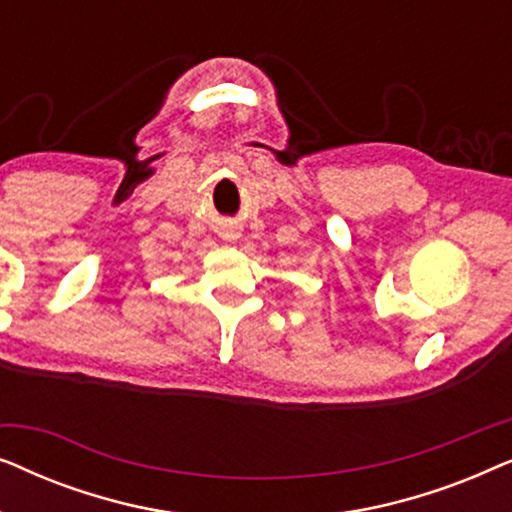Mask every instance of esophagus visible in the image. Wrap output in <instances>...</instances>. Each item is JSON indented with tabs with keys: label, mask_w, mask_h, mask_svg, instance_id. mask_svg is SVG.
Listing matches in <instances>:
<instances>
[{
	"label": "esophagus",
	"mask_w": 512,
	"mask_h": 512,
	"mask_svg": "<svg viewBox=\"0 0 512 512\" xmlns=\"http://www.w3.org/2000/svg\"><path fill=\"white\" fill-rule=\"evenodd\" d=\"M221 237H223V240H226V242H235L237 237H240V233H237L235 228H226V230H223V233H221Z\"/></svg>",
	"instance_id": "obj_1"
}]
</instances>
